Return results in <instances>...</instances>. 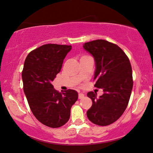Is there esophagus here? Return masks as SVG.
<instances>
[{
	"label": "esophagus",
	"mask_w": 153,
	"mask_h": 153,
	"mask_svg": "<svg viewBox=\"0 0 153 153\" xmlns=\"http://www.w3.org/2000/svg\"><path fill=\"white\" fill-rule=\"evenodd\" d=\"M84 97H85V94H82V93H79V94H78V98H79V99H82V98H84Z\"/></svg>",
	"instance_id": "34e87169"
}]
</instances>
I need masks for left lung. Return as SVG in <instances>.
Here are the masks:
<instances>
[{
  "label": "left lung",
  "mask_w": 153,
  "mask_h": 153,
  "mask_svg": "<svg viewBox=\"0 0 153 153\" xmlns=\"http://www.w3.org/2000/svg\"><path fill=\"white\" fill-rule=\"evenodd\" d=\"M83 48L94 59V87L103 91L99 97L87 93L92 100L87 117L95 125H109L121 117L129 103L133 87L130 62L120 47L106 40L85 42Z\"/></svg>",
  "instance_id": "left-lung-1"
}]
</instances>
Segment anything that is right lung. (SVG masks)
Masks as SVG:
<instances>
[{"label": "right lung", "mask_w": 153, "mask_h": 153, "mask_svg": "<svg viewBox=\"0 0 153 153\" xmlns=\"http://www.w3.org/2000/svg\"><path fill=\"white\" fill-rule=\"evenodd\" d=\"M71 48V45H44L30 52L24 62L22 77L28 105L36 119L49 127L64 125L78 100L75 90L59 93L52 84Z\"/></svg>", "instance_id": "add662e5"}]
</instances>
